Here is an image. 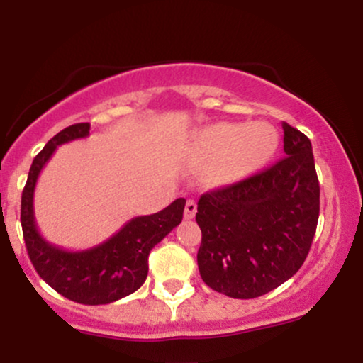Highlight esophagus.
Wrapping results in <instances>:
<instances>
[{
  "label": "esophagus",
  "mask_w": 363,
  "mask_h": 363,
  "mask_svg": "<svg viewBox=\"0 0 363 363\" xmlns=\"http://www.w3.org/2000/svg\"><path fill=\"white\" fill-rule=\"evenodd\" d=\"M196 210H198V206H196V201H193V199H187L186 208H184V218H186V220L194 218Z\"/></svg>",
  "instance_id": "34e87169"
}]
</instances>
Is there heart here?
<instances>
[{"label":"heart","mask_w":363,"mask_h":363,"mask_svg":"<svg viewBox=\"0 0 363 363\" xmlns=\"http://www.w3.org/2000/svg\"><path fill=\"white\" fill-rule=\"evenodd\" d=\"M277 135L264 124L218 123L196 131L189 140L191 153L203 162L215 160L211 179L232 184L272 155Z\"/></svg>","instance_id":"b5f03b06"}]
</instances>
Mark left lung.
<instances>
[{"instance_id": "1", "label": "left lung", "mask_w": 363, "mask_h": 363, "mask_svg": "<svg viewBox=\"0 0 363 363\" xmlns=\"http://www.w3.org/2000/svg\"><path fill=\"white\" fill-rule=\"evenodd\" d=\"M285 158L198 201V268L210 289L256 298L285 283L309 254L319 218L311 140L281 123Z\"/></svg>"}]
</instances>
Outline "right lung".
<instances>
[{
  "label": "right lung",
  "instance_id": "obj_1",
  "mask_svg": "<svg viewBox=\"0 0 363 363\" xmlns=\"http://www.w3.org/2000/svg\"><path fill=\"white\" fill-rule=\"evenodd\" d=\"M89 123L65 128L48 141L32 162L22 193V230L28 257L39 277L57 294L85 306L119 301L143 285L148 274V254L182 222L186 199L177 198L153 215L135 216L123 228L95 247L66 251L49 244L39 234L34 216V191L40 170L56 148L68 141L86 138Z\"/></svg>",
  "mask_w": 363,
  "mask_h": 363
}]
</instances>
